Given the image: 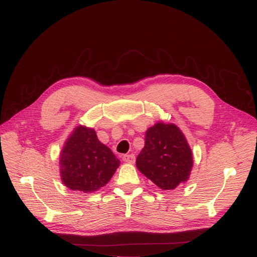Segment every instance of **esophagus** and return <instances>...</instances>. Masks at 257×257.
Here are the masks:
<instances>
[{
	"instance_id": "esophagus-1",
	"label": "esophagus",
	"mask_w": 257,
	"mask_h": 257,
	"mask_svg": "<svg viewBox=\"0 0 257 257\" xmlns=\"http://www.w3.org/2000/svg\"><path fill=\"white\" fill-rule=\"evenodd\" d=\"M122 160L124 162H128V163H134L135 160H136V157L133 154L132 155H123L122 156Z\"/></svg>"
}]
</instances>
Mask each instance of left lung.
Here are the masks:
<instances>
[{"mask_svg":"<svg viewBox=\"0 0 257 257\" xmlns=\"http://www.w3.org/2000/svg\"><path fill=\"white\" fill-rule=\"evenodd\" d=\"M136 165L160 189L172 190L189 179L192 151L176 124L158 122L147 130L145 147Z\"/></svg>","mask_w":257,"mask_h":257,"instance_id":"left-lung-1","label":"left lung"}]
</instances>
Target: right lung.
Masks as SVG:
<instances>
[{
    "instance_id": "1",
    "label": "right lung",
    "mask_w": 257,
    "mask_h": 257,
    "mask_svg": "<svg viewBox=\"0 0 257 257\" xmlns=\"http://www.w3.org/2000/svg\"><path fill=\"white\" fill-rule=\"evenodd\" d=\"M61 177L67 188L94 192L107 184L120 161L97 138L94 129L79 125L67 139L62 150Z\"/></svg>"
}]
</instances>
